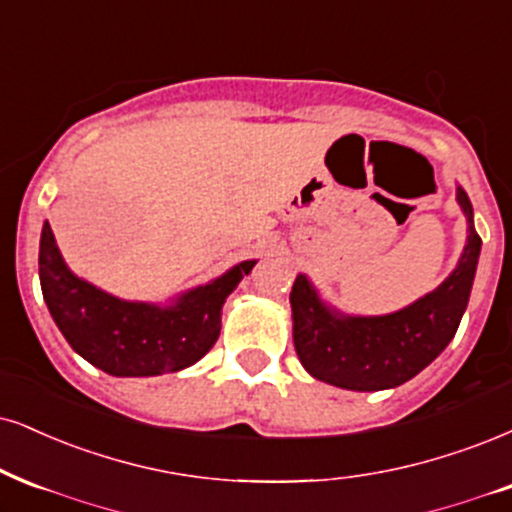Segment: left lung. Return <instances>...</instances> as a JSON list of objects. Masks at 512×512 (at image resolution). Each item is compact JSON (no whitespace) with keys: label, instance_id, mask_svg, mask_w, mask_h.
Instances as JSON below:
<instances>
[{"label":"left lung","instance_id":"1","mask_svg":"<svg viewBox=\"0 0 512 512\" xmlns=\"http://www.w3.org/2000/svg\"><path fill=\"white\" fill-rule=\"evenodd\" d=\"M456 197L468 218V244L458 266L434 292L401 311L344 315L320 299L306 275H296L289 294L294 349L315 380L351 391L394 389L425 370L449 346L468 308L482 249L463 187Z\"/></svg>","mask_w":512,"mask_h":512}]
</instances>
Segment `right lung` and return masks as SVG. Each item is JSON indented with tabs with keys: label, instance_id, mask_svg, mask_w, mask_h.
Returning <instances> with one entry per match:
<instances>
[{
	"label": "right lung",
	"instance_id": "1",
	"mask_svg": "<svg viewBox=\"0 0 512 512\" xmlns=\"http://www.w3.org/2000/svg\"><path fill=\"white\" fill-rule=\"evenodd\" d=\"M256 261H242L208 285L194 287L170 306L123 301L63 263L49 223L40 237V285L56 327L94 368L113 377L178 372L204 358L220 334V311Z\"/></svg>",
	"mask_w": 512,
	"mask_h": 512
}]
</instances>
